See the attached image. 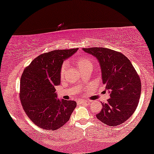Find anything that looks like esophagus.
Listing matches in <instances>:
<instances>
[{"mask_svg": "<svg viewBox=\"0 0 154 154\" xmlns=\"http://www.w3.org/2000/svg\"><path fill=\"white\" fill-rule=\"evenodd\" d=\"M78 102L79 103V104H86V103H88V102L87 100H78Z\"/></svg>", "mask_w": 154, "mask_h": 154, "instance_id": "esophagus-1", "label": "esophagus"}]
</instances>
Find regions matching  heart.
<instances>
[{
    "instance_id": "1",
    "label": "heart",
    "mask_w": 154,
    "mask_h": 154,
    "mask_svg": "<svg viewBox=\"0 0 154 154\" xmlns=\"http://www.w3.org/2000/svg\"><path fill=\"white\" fill-rule=\"evenodd\" d=\"M73 61L76 64L77 66L79 67L80 70L85 68V67L92 66V59L87 55H81L76 57L74 58ZM66 67L67 65L66 63H63L60 69V76L62 78L64 76L65 73H66Z\"/></svg>"
}]
</instances>
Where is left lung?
<instances>
[{"label": "left lung", "instance_id": "obj_1", "mask_svg": "<svg viewBox=\"0 0 154 154\" xmlns=\"http://www.w3.org/2000/svg\"><path fill=\"white\" fill-rule=\"evenodd\" d=\"M100 62L102 83L110 98L96 115L105 125H121L133 114L141 94V80L130 61L121 52L105 48H83Z\"/></svg>", "mask_w": 154, "mask_h": 154}]
</instances>
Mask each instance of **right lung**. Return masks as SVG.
Instances as JSON below:
<instances>
[{"label":"right lung","mask_w":154,"mask_h":154,"mask_svg":"<svg viewBox=\"0 0 154 154\" xmlns=\"http://www.w3.org/2000/svg\"><path fill=\"white\" fill-rule=\"evenodd\" d=\"M78 48L41 54L24 70L20 97L27 116L41 128L55 130L70 119L76 102L57 99L54 86L60 84V69Z\"/></svg>","instance_id":"right-lung-1"}]
</instances>
